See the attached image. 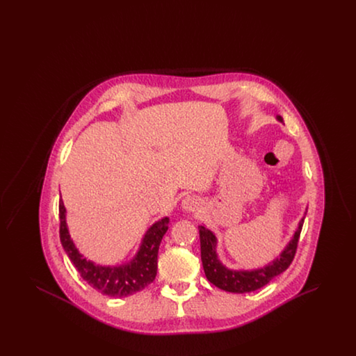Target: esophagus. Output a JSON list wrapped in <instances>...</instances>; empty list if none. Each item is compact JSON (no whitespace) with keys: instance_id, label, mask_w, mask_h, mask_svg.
Masks as SVG:
<instances>
[{"instance_id":"esophagus-1","label":"esophagus","mask_w":356,"mask_h":356,"mask_svg":"<svg viewBox=\"0 0 356 356\" xmlns=\"http://www.w3.org/2000/svg\"><path fill=\"white\" fill-rule=\"evenodd\" d=\"M199 205H200V199L197 196H186L181 202V207L186 212L196 211L199 208Z\"/></svg>"}]
</instances>
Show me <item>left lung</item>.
Wrapping results in <instances>:
<instances>
[{
	"label": "left lung",
	"instance_id": "obj_1",
	"mask_svg": "<svg viewBox=\"0 0 356 356\" xmlns=\"http://www.w3.org/2000/svg\"><path fill=\"white\" fill-rule=\"evenodd\" d=\"M276 119L280 122L283 119L277 116ZM307 211L305 212V215ZM305 218L299 221L298 228L293 234L292 238L289 240L286 248L282 251L275 260L268 263L266 267L257 268V270H251V271H244V270H229L227 268L218 257L216 254V244L218 238L212 231L205 228L204 225H199V234H200V250H202V261H203L204 272L207 279L218 288L234 292V293H245V292H252L259 288L264 287L268 284L273 277L279 276L280 273L287 270L289 264L292 263L296 248H298V241L302 232V227L305 222Z\"/></svg>",
	"mask_w": 356,
	"mask_h": 356
}]
</instances>
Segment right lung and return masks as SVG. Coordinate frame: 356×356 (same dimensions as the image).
I'll list each match as a JSON object with an SVG mask.
<instances>
[{"instance_id":"1","label":"right lung","mask_w":356,"mask_h":356,"mask_svg":"<svg viewBox=\"0 0 356 356\" xmlns=\"http://www.w3.org/2000/svg\"><path fill=\"white\" fill-rule=\"evenodd\" d=\"M60 211V240L70 261L85 282L105 296L124 298L134 295L151 284L157 273V254L161 238L165 235L170 218L156 221L143 237L135 257L121 266H100L86 260L76 248L69 235L65 219V207L63 200L58 204Z\"/></svg>"}]
</instances>
